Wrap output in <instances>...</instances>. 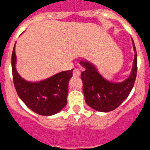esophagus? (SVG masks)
Listing matches in <instances>:
<instances>
[{
  "mask_svg": "<svg viewBox=\"0 0 150 150\" xmlns=\"http://www.w3.org/2000/svg\"><path fill=\"white\" fill-rule=\"evenodd\" d=\"M73 74H74V76H80V74H81V71L78 68H75L73 71Z\"/></svg>",
  "mask_w": 150,
  "mask_h": 150,
  "instance_id": "esophagus-1",
  "label": "esophagus"
}]
</instances>
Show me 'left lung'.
<instances>
[{
	"label": "left lung",
	"mask_w": 150,
	"mask_h": 150,
	"mask_svg": "<svg viewBox=\"0 0 150 150\" xmlns=\"http://www.w3.org/2000/svg\"><path fill=\"white\" fill-rule=\"evenodd\" d=\"M134 59L132 74L122 83H112L104 79L94 64L84 60L79 63L85 67L81 73L83 90L86 103L100 112H110L116 109L128 98L134 84L137 76V55L132 40Z\"/></svg>",
	"instance_id": "1"
}]
</instances>
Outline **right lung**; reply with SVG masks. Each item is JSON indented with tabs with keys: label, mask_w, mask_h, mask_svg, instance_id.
<instances>
[{
	"label": "right lung",
	"mask_w": 150,
	"mask_h": 150,
	"mask_svg": "<svg viewBox=\"0 0 150 150\" xmlns=\"http://www.w3.org/2000/svg\"><path fill=\"white\" fill-rule=\"evenodd\" d=\"M15 46L12 53V71L18 97L29 109L39 115L48 116L59 112L67 104L68 82L73 75V69L37 83L26 81L16 69Z\"/></svg>",
	"instance_id": "obj_1"
}]
</instances>
